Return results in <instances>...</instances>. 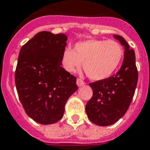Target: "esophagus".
<instances>
[{
  "label": "esophagus",
  "instance_id": "obj_1",
  "mask_svg": "<svg viewBox=\"0 0 150 150\" xmlns=\"http://www.w3.org/2000/svg\"><path fill=\"white\" fill-rule=\"evenodd\" d=\"M76 84L78 85V86H83L84 84H85V82L82 80L81 79H77V80H76Z\"/></svg>",
  "mask_w": 150,
  "mask_h": 150
}]
</instances>
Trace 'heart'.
<instances>
[{"mask_svg": "<svg viewBox=\"0 0 150 150\" xmlns=\"http://www.w3.org/2000/svg\"><path fill=\"white\" fill-rule=\"evenodd\" d=\"M124 50L118 42L105 40H87L79 42L74 50L67 47L62 55V64L67 71L83 69L90 79L103 80L118 68Z\"/></svg>", "mask_w": 150, "mask_h": 150, "instance_id": "obj_1", "label": "heart"}]
</instances>
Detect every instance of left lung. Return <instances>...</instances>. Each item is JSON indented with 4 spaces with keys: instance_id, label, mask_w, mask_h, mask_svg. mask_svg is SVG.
<instances>
[{
    "instance_id": "left-lung-1",
    "label": "left lung",
    "mask_w": 150,
    "mask_h": 150,
    "mask_svg": "<svg viewBox=\"0 0 150 150\" xmlns=\"http://www.w3.org/2000/svg\"><path fill=\"white\" fill-rule=\"evenodd\" d=\"M125 48L120 70L110 77L89 83L93 95L86 105L91 122L98 126L114 124L126 114L134 97L138 73L134 49L122 36L114 35Z\"/></svg>"
}]
</instances>
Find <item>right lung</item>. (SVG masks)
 Instances as JSON below:
<instances>
[{"label":"right lung","instance_id":"add662e5","mask_svg":"<svg viewBox=\"0 0 150 150\" xmlns=\"http://www.w3.org/2000/svg\"><path fill=\"white\" fill-rule=\"evenodd\" d=\"M67 37L40 32L21 48L15 71L19 98L28 116L43 125L60 120L71 95L77 91L76 77L62 67Z\"/></svg>","mask_w":150,"mask_h":150}]
</instances>
